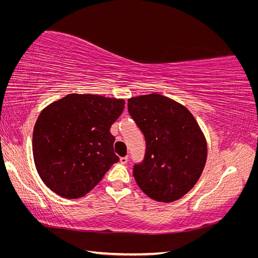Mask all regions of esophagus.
<instances>
[{
  "label": "esophagus",
  "instance_id": "esophagus-1",
  "mask_svg": "<svg viewBox=\"0 0 258 258\" xmlns=\"http://www.w3.org/2000/svg\"><path fill=\"white\" fill-rule=\"evenodd\" d=\"M120 162L122 163V165H124V163L128 162V156H124V157H120Z\"/></svg>",
  "mask_w": 258,
  "mask_h": 258
}]
</instances>
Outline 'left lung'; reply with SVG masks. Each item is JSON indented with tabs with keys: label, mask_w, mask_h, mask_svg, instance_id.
<instances>
[{
	"label": "left lung",
	"mask_w": 258,
	"mask_h": 258,
	"mask_svg": "<svg viewBox=\"0 0 258 258\" xmlns=\"http://www.w3.org/2000/svg\"><path fill=\"white\" fill-rule=\"evenodd\" d=\"M128 112L145 138V154L134 176L144 194L160 202L182 198L207 161V141L185 106L158 93L128 100Z\"/></svg>",
	"instance_id": "1"
}]
</instances>
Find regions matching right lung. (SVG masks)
<instances>
[{"instance_id":"right-lung-1","label":"right lung","mask_w":258,"mask_h":258,"mask_svg":"<svg viewBox=\"0 0 258 258\" xmlns=\"http://www.w3.org/2000/svg\"><path fill=\"white\" fill-rule=\"evenodd\" d=\"M122 99L71 93L45 107L33 130L35 167L46 186L75 199L95 187L112 165V124L121 115Z\"/></svg>"}]
</instances>
